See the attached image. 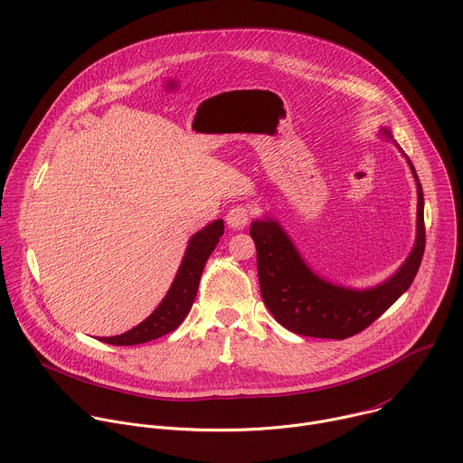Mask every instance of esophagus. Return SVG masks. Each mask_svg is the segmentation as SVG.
<instances>
[{"label":"esophagus","instance_id":"esophagus-1","mask_svg":"<svg viewBox=\"0 0 463 463\" xmlns=\"http://www.w3.org/2000/svg\"><path fill=\"white\" fill-rule=\"evenodd\" d=\"M250 209L245 207V205H234L227 216H225V222L229 227L232 229H243L249 222H250Z\"/></svg>","mask_w":463,"mask_h":463}]
</instances>
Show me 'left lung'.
I'll return each instance as SVG.
<instances>
[{"label":"left lung","mask_w":463,"mask_h":463,"mask_svg":"<svg viewBox=\"0 0 463 463\" xmlns=\"http://www.w3.org/2000/svg\"><path fill=\"white\" fill-rule=\"evenodd\" d=\"M409 165L418 181L416 245L402 269L373 289L355 291L322 280L306 266L277 222H252L249 234L256 245L263 304L289 332L318 339H348L366 329L411 288L425 252V220L421 183L411 159Z\"/></svg>","instance_id":"8db88e82"}]
</instances>
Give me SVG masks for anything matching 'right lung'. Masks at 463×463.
<instances>
[{"label": "right lung", "mask_w": 463, "mask_h": 463, "mask_svg": "<svg viewBox=\"0 0 463 463\" xmlns=\"http://www.w3.org/2000/svg\"><path fill=\"white\" fill-rule=\"evenodd\" d=\"M223 222L216 220L200 232H195L186 247L175 280L157 309L129 332L117 337H102L99 341L113 346H134L174 332L194 304L205 263L223 236Z\"/></svg>", "instance_id": "add662e5"}]
</instances>
